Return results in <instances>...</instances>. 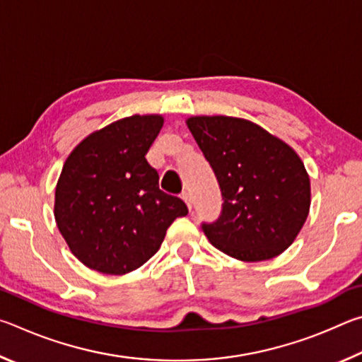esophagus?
<instances>
[{"label": "esophagus", "mask_w": 362, "mask_h": 362, "mask_svg": "<svg viewBox=\"0 0 362 362\" xmlns=\"http://www.w3.org/2000/svg\"><path fill=\"white\" fill-rule=\"evenodd\" d=\"M182 199L185 201V204L188 206V209L192 211V196H189V193H187V192L182 193Z\"/></svg>", "instance_id": "34e87169"}]
</instances>
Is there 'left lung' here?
<instances>
[{"label": "left lung", "mask_w": 362, "mask_h": 362, "mask_svg": "<svg viewBox=\"0 0 362 362\" xmlns=\"http://www.w3.org/2000/svg\"><path fill=\"white\" fill-rule=\"evenodd\" d=\"M189 132L222 192V212L203 223L223 254L243 262L273 259L291 246L310 212V177L283 140L252 121L192 116Z\"/></svg>", "instance_id": "1"}]
</instances>
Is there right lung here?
Segmentation results:
<instances>
[{
  "instance_id": "add662e5",
  "label": "right lung",
  "mask_w": 362,
  "mask_h": 362,
  "mask_svg": "<svg viewBox=\"0 0 362 362\" xmlns=\"http://www.w3.org/2000/svg\"><path fill=\"white\" fill-rule=\"evenodd\" d=\"M161 115H134L89 134L62 168L54 217L76 259L103 274H126L158 252L177 217V196L159 189L146 151L163 127Z\"/></svg>"
}]
</instances>
